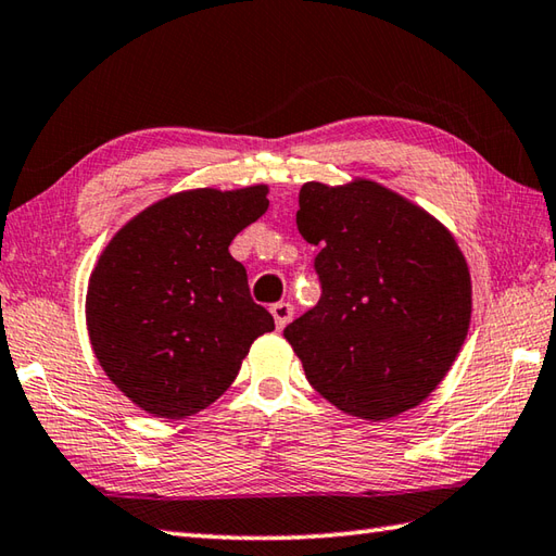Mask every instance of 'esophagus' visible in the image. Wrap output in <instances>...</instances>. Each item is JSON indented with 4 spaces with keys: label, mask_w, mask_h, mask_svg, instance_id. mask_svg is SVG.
<instances>
[{
    "label": "esophagus",
    "mask_w": 556,
    "mask_h": 556,
    "mask_svg": "<svg viewBox=\"0 0 556 556\" xmlns=\"http://www.w3.org/2000/svg\"><path fill=\"white\" fill-rule=\"evenodd\" d=\"M270 314H274L278 328H286L290 324V319H292L294 309H292L290 302H278V304H274V307H270Z\"/></svg>",
    "instance_id": "obj_1"
}]
</instances>
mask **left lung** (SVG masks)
<instances>
[{
    "label": "left lung",
    "mask_w": 556,
    "mask_h": 556,
    "mask_svg": "<svg viewBox=\"0 0 556 556\" xmlns=\"http://www.w3.org/2000/svg\"><path fill=\"white\" fill-rule=\"evenodd\" d=\"M321 300L286 326L312 387L359 420L420 405L468 336L472 288L453 235L371 179L300 189Z\"/></svg>",
    "instance_id": "obj_1"
}]
</instances>
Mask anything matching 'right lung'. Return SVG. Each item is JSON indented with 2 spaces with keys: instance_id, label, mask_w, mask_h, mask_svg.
<instances>
[{
  "instance_id": "add662e5",
  "label": "right lung",
  "mask_w": 556,
  "mask_h": 556,
  "mask_svg": "<svg viewBox=\"0 0 556 556\" xmlns=\"http://www.w3.org/2000/svg\"><path fill=\"white\" fill-rule=\"evenodd\" d=\"M266 185L179 191L134 215L100 254L86 294L90 345L141 410L179 420L208 407L276 328L228 252L266 213Z\"/></svg>"
}]
</instances>
